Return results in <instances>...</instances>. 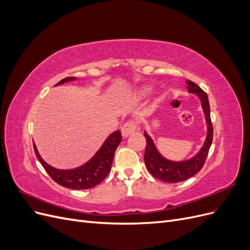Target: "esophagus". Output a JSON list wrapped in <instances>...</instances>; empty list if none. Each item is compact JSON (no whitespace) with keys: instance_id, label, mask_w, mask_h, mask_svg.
Returning a JSON list of instances; mask_svg holds the SVG:
<instances>
[{"instance_id":"esophagus-1","label":"esophagus","mask_w":250,"mask_h":250,"mask_svg":"<svg viewBox=\"0 0 250 250\" xmlns=\"http://www.w3.org/2000/svg\"><path fill=\"white\" fill-rule=\"evenodd\" d=\"M138 125L134 121H128L126 122L123 127H122V135L124 138H127L128 135H130L131 133H133L135 130H137Z\"/></svg>"}]
</instances>
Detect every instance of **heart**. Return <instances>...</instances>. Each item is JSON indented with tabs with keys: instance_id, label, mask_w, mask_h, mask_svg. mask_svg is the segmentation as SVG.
Here are the masks:
<instances>
[{
	"instance_id": "obj_1",
	"label": "heart",
	"mask_w": 250,
	"mask_h": 250,
	"mask_svg": "<svg viewBox=\"0 0 250 250\" xmlns=\"http://www.w3.org/2000/svg\"><path fill=\"white\" fill-rule=\"evenodd\" d=\"M150 92H151V88H149V87H145V88H142V89L140 90V95L144 97V96L148 95Z\"/></svg>"
}]
</instances>
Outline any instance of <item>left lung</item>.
<instances>
[{
  "mask_svg": "<svg viewBox=\"0 0 250 250\" xmlns=\"http://www.w3.org/2000/svg\"><path fill=\"white\" fill-rule=\"evenodd\" d=\"M187 84L188 92L197 95L200 99L208 125L207 139L203 146L199 150V152L187 161H169L158 152L152 139L149 137L146 131L144 133L147 142L145 155H144L146 167L155 178L166 181V183H180V181L187 180L199 172L203 167L204 163H206L209 147L211 145V142H213V125H211L210 121V110L208 95L197 84H195L194 82L190 80L187 81Z\"/></svg>",
  "mask_w": 250,
  "mask_h": 250,
  "instance_id": "8db88e82",
  "label": "left lung"
}]
</instances>
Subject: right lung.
Masks as SVG:
<instances>
[{"instance_id": "obj_1", "label": "right lung", "mask_w": 250, "mask_h": 250, "mask_svg": "<svg viewBox=\"0 0 250 250\" xmlns=\"http://www.w3.org/2000/svg\"><path fill=\"white\" fill-rule=\"evenodd\" d=\"M75 79H76L75 77H66L60 80L56 85L62 84V83L67 81H73ZM121 141H122V137H121L120 130L112 132L105 140L101 148L98 150V152L87 163L81 166V167L71 170H59L51 167L40 155L34 142L33 147L37 160L40 161L44 170L47 171L50 177L55 183L64 188H71V190H85V188H90L99 185L108 175L111 169L113 155H115L116 149L118 148Z\"/></svg>"}]
</instances>
